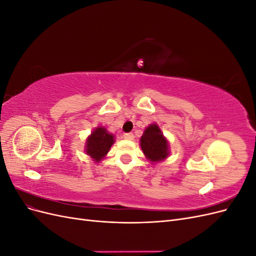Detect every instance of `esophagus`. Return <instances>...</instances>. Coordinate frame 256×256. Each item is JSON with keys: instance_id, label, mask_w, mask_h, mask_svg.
<instances>
[{"instance_id": "34e87169", "label": "esophagus", "mask_w": 256, "mask_h": 256, "mask_svg": "<svg viewBox=\"0 0 256 256\" xmlns=\"http://www.w3.org/2000/svg\"><path fill=\"white\" fill-rule=\"evenodd\" d=\"M124 138H125L126 140H134V134L128 132V134H124Z\"/></svg>"}]
</instances>
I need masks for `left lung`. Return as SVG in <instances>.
Wrapping results in <instances>:
<instances>
[{
  "label": "left lung",
  "mask_w": 256,
  "mask_h": 256,
  "mask_svg": "<svg viewBox=\"0 0 256 256\" xmlns=\"http://www.w3.org/2000/svg\"><path fill=\"white\" fill-rule=\"evenodd\" d=\"M141 148L146 158L152 162H158L168 156V145L157 125H150L141 138Z\"/></svg>",
  "instance_id": "1"
}]
</instances>
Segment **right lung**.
Masks as SVG:
<instances>
[{
	"instance_id": "1",
	"label": "right lung",
	"mask_w": 256,
	"mask_h": 256,
	"mask_svg": "<svg viewBox=\"0 0 256 256\" xmlns=\"http://www.w3.org/2000/svg\"><path fill=\"white\" fill-rule=\"evenodd\" d=\"M114 143V136L108 132L104 127L96 128L88 138L85 150L96 162L104 159Z\"/></svg>"
}]
</instances>
